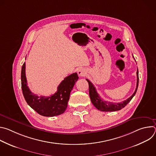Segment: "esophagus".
I'll list each match as a JSON object with an SVG mask.
<instances>
[{"label":"esophagus","mask_w":156,"mask_h":156,"mask_svg":"<svg viewBox=\"0 0 156 156\" xmlns=\"http://www.w3.org/2000/svg\"><path fill=\"white\" fill-rule=\"evenodd\" d=\"M77 73L79 76H84L86 75L87 72H86V70L84 69H80L78 70Z\"/></svg>","instance_id":"1"}]
</instances>
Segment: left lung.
<instances>
[{
    "label": "left lung",
    "instance_id": "8db88e82",
    "mask_svg": "<svg viewBox=\"0 0 156 156\" xmlns=\"http://www.w3.org/2000/svg\"><path fill=\"white\" fill-rule=\"evenodd\" d=\"M137 75V83H136V87L135 91L132 94L131 96H130L129 98H128L126 100L119 102V103H114V102H110L103 101L99 95L98 94L96 88L91 83V82L86 79L87 81L89 84V94H90V97L91 99V101L93 103V104L94 105V107L98 108V110L102 111V112H114V111H117L121 110L123 107H125L127 104L132 99V98L134 97L135 95L138 87V82H139V76H138V70L136 72Z\"/></svg>",
    "mask_w": 156,
    "mask_h": 156
}]
</instances>
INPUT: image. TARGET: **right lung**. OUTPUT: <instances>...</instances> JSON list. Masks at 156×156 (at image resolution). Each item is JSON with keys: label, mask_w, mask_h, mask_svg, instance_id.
Masks as SVG:
<instances>
[{"label": "right lung", "mask_w": 156, "mask_h": 156, "mask_svg": "<svg viewBox=\"0 0 156 156\" xmlns=\"http://www.w3.org/2000/svg\"><path fill=\"white\" fill-rule=\"evenodd\" d=\"M78 80L77 73H72L60 83L55 94L49 97H39L32 93L27 86L25 63L21 68V88L25 101L37 113L44 117L57 116L65 112L67 107L70 93Z\"/></svg>", "instance_id": "add662e5"}]
</instances>
